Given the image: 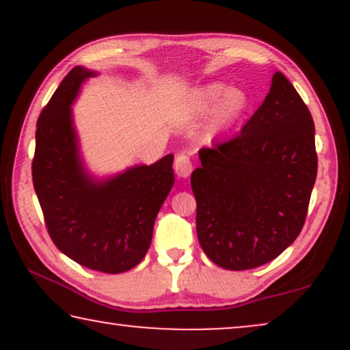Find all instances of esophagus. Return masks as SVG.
Segmentation results:
<instances>
[{"instance_id": "obj_1", "label": "esophagus", "mask_w": 350, "mask_h": 350, "mask_svg": "<svg viewBox=\"0 0 350 350\" xmlns=\"http://www.w3.org/2000/svg\"><path fill=\"white\" fill-rule=\"evenodd\" d=\"M175 172L176 175L181 176V178L189 176L191 172H193V162H191L189 156H186L181 152V154L175 157Z\"/></svg>"}]
</instances>
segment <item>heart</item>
Returning <instances> with one entry per match:
<instances>
[{"instance_id": "b5f03b06", "label": "heart", "mask_w": 350, "mask_h": 350, "mask_svg": "<svg viewBox=\"0 0 350 350\" xmlns=\"http://www.w3.org/2000/svg\"><path fill=\"white\" fill-rule=\"evenodd\" d=\"M217 106L219 108L215 113L213 127L224 129L236 122L245 113L248 95L241 89L228 90L226 84L213 83L196 90L193 100H191V111L199 116L210 113Z\"/></svg>"}]
</instances>
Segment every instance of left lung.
<instances>
[{
    "label": "left lung",
    "instance_id": "8db88e82",
    "mask_svg": "<svg viewBox=\"0 0 350 350\" xmlns=\"http://www.w3.org/2000/svg\"><path fill=\"white\" fill-rule=\"evenodd\" d=\"M309 108L280 71L269 94L231 140L200 148L191 175L200 247L229 271L266 265L304 226L317 176Z\"/></svg>",
    "mask_w": 350,
    "mask_h": 350
}]
</instances>
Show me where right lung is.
Here are the masks:
<instances>
[{"label":"right lung","instance_id":"right-lung-1","mask_svg":"<svg viewBox=\"0 0 350 350\" xmlns=\"http://www.w3.org/2000/svg\"><path fill=\"white\" fill-rule=\"evenodd\" d=\"M97 73L75 66L36 124L33 186L47 232L62 253L89 269L119 274L145 258L162 204L174 186V154L97 181L81 161L71 105Z\"/></svg>","mask_w":350,"mask_h":350}]
</instances>
